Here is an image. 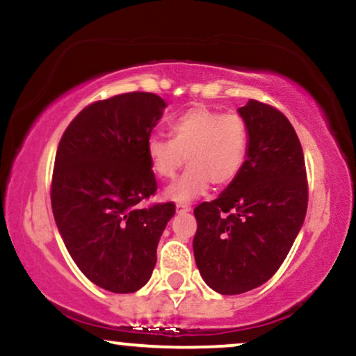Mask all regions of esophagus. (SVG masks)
I'll return each instance as SVG.
<instances>
[{
	"instance_id": "1",
	"label": "esophagus",
	"mask_w": 356,
	"mask_h": 356,
	"mask_svg": "<svg viewBox=\"0 0 356 356\" xmlns=\"http://www.w3.org/2000/svg\"><path fill=\"white\" fill-rule=\"evenodd\" d=\"M175 211H177V213H186V211H191V205L177 204L175 205Z\"/></svg>"
}]
</instances>
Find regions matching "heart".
Returning a JSON list of instances; mask_svg holds the SVG:
<instances>
[{
  "instance_id": "obj_1",
  "label": "heart",
  "mask_w": 356,
  "mask_h": 356,
  "mask_svg": "<svg viewBox=\"0 0 356 356\" xmlns=\"http://www.w3.org/2000/svg\"><path fill=\"white\" fill-rule=\"evenodd\" d=\"M172 139L151 136L147 159L157 177L172 179L184 161L188 169L165 188L174 202H191L204 195L210 184L223 187L240 174L248 152V128L236 113H222L209 106L188 108L170 126Z\"/></svg>"
}]
</instances>
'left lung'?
I'll return each mask as SVG.
<instances>
[{
    "label": "left lung",
    "mask_w": 356,
    "mask_h": 356,
    "mask_svg": "<svg viewBox=\"0 0 356 356\" xmlns=\"http://www.w3.org/2000/svg\"><path fill=\"white\" fill-rule=\"evenodd\" d=\"M248 152L238 177L193 210V256L207 286L223 296L269 281L289 253L307 211L304 152L276 108L250 100L238 108Z\"/></svg>",
    "instance_id": "8db88e82"
}]
</instances>
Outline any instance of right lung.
Wrapping results in <instances>:
<instances>
[{"label":"right lung","instance_id":"add662e5","mask_svg":"<svg viewBox=\"0 0 356 356\" xmlns=\"http://www.w3.org/2000/svg\"><path fill=\"white\" fill-rule=\"evenodd\" d=\"M168 106L133 92L83 108L58 143L51 200L58 233L80 271L116 294L149 281L172 202L138 207L157 184L146 143Z\"/></svg>","mask_w":356,"mask_h":356}]
</instances>
